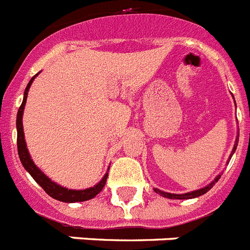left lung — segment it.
<instances>
[{"mask_svg": "<svg viewBox=\"0 0 250 250\" xmlns=\"http://www.w3.org/2000/svg\"><path fill=\"white\" fill-rule=\"evenodd\" d=\"M238 141H239V130H238V134H237V139H235V145L234 147H233V150H231L230 156H229V159L231 158V156L234 154L235 149H237V146H238ZM227 163H229V161L227 162ZM220 178V174H218L217 177L214 178V181L210 182V183L208 184V186L203 187V188H201V189H197V190H192V192H188V193H183V194H175V193H168V192H163V190L158 189V188H154V192L158 193L159 195H162V197L164 198H169V199H192V198H197V197H201V195L206 194L208 190H210L213 188V186H214L215 183L218 182V179Z\"/></svg>", "mask_w": 250, "mask_h": 250, "instance_id": "8db88e82", "label": "left lung"}]
</instances>
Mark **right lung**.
<instances>
[{"mask_svg": "<svg viewBox=\"0 0 250 250\" xmlns=\"http://www.w3.org/2000/svg\"><path fill=\"white\" fill-rule=\"evenodd\" d=\"M40 73V72H38ZM38 73L36 76H33L31 78V81L27 84L26 89H24L23 93V101H22L21 107L19 108L17 112V120H16V128H17V149H19V156L20 161H21L22 166L24 167V169L30 173L31 177L37 182L40 186L43 188L44 192L49 195V197L55 198L60 202H64V203H76V202H84L89 201L92 198H94L101 190L103 189L105 182H107V177H108V170L107 173L103 175V178L98 182L96 186L89 187L86 189H68L66 187H62L60 184H57L56 182H53L52 179H49L43 172H42L40 168L35 164V162L32 161L30 156V152L27 149L26 141H24V132H23V125H22V116H23L24 105H26L27 96H28V89H30L31 84H32L33 80L38 76Z\"/></svg>", "mask_w": 250, "mask_h": 250, "instance_id": "1", "label": "right lung"}]
</instances>
